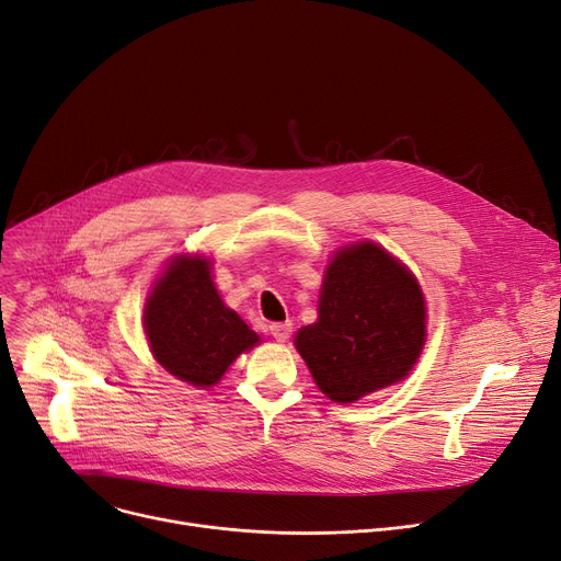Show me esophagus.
<instances>
[{
    "label": "esophagus",
    "mask_w": 561,
    "mask_h": 561,
    "mask_svg": "<svg viewBox=\"0 0 561 561\" xmlns=\"http://www.w3.org/2000/svg\"><path fill=\"white\" fill-rule=\"evenodd\" d=\"M290 332H293L290 322H273V325H271V334L277 341H286L290 336Z\"/></svg>",
    "instance_id": "1"
}]
</instances>
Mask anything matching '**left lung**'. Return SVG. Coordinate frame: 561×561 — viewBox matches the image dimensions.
<instances>
[{"label": "left lung", "instance_id": "obj_1", "mask_svg": "<svg viewBox=\"0 0 561 561\" xmlns=\"http://www.w3.org/2000/svg\"><path fill=\"white\" fill-rule=\"evenodd\" d=\"M425 345L419 282L370 241L341 250L325 273L318 322L296 336L318 389L352 402L400 381Z\"/></svg>", "mask_w": 561, "mask_h": 561}]
</instances>
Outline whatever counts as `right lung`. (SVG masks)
Returning <instances> with one entry per match:
<instances>
[{
	"instance_id": "obj_1",
	"label": "right lung",
	"mask_w": 561,
	"mask_h": 561,
	"mask_svg": "<svg viewBox=\"0 0 561 561\" xmlns=\"http://www.w3.org/2000/svg\"><path fill=\"white\" fill-rule=\"evenodd\" d=\"M142 325L157 362L193 387H214L259 336L225 307L209 261L176 256L145 305Z\"/></svg>"
}]
</instances>
